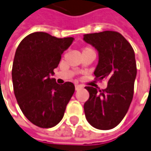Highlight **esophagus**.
I'll list each match as a JSON object with an SVG mask.
<instances>
[{
	"label": "esophagus",
	"instance_id": "34e87169",
	"mask_svg": "<svg viewBox=\"0 0 151 151\" xmlns=\"http://www.w3.org/2000/svg\"><path fill=\"white\" fill-rule=\"evenodd\" d=\"M75 88H76V91H79V90L82 89L83 86H81V85H76V86H75Z\"/></svg>",
	"mask_w": 151,
	"mask_h": 151
}]
</instances>
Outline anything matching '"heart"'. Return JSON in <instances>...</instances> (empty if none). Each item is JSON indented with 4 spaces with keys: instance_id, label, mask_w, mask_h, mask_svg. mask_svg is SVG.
Masks as SVG:
<instances>
[{
    "instance_id": "obj_1",
    "label": "heart",
    "mask_w": 151,
    "mask_h": 151,
    "mask_svg": "<svg viewBox=\"0 0 151 151\" xmlns=\"http://www.w3.org/2000/svg\"><path fill=\"white\" fill-rule=\"evenodd\" d=\"M92 50V49H91V48H89V47H86V48H85V49L83 50Z\"/></svg>"
}]
</instances>
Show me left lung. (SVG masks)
<instances>
[{
	"label": "left lung",
	"instance_id": "1",
	"mask_svg": "<svg viewBox=\"0 0 151 151\" xmlns=\"http://www.w3.org/2000/svg\"><path fill=\"white\" fill-rule=\"evenodd\" d=\"M83 40L98 51L96 78L108 81L105 90L86 86L90 97L84 104L87 121L99 130H111L120 123L133 99L136 62L134 50L119 32L106 31L84 35Z\"/></svg>",
	"mask_w": 151,
	"mask_h": 151
}]
</instances>
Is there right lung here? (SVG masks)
<instances>
[{"instance_id":"add662e5","label":"right lung","mask_w":151,"mask_h":151,"mask_svg":"<svg viewBox=\"0 0 151 151\" xmlns=\"http://www.w3.org/2000/svg\"><path fill=\"white\" fill-rule=\"evenodd\" d=\"M73 40V37L56 38L45 32H34L17 47L12 72L14 93L23 114L36 126L57 125L73 96V83L59 85L50 78Z\"/></svg>"}]
</instances>
